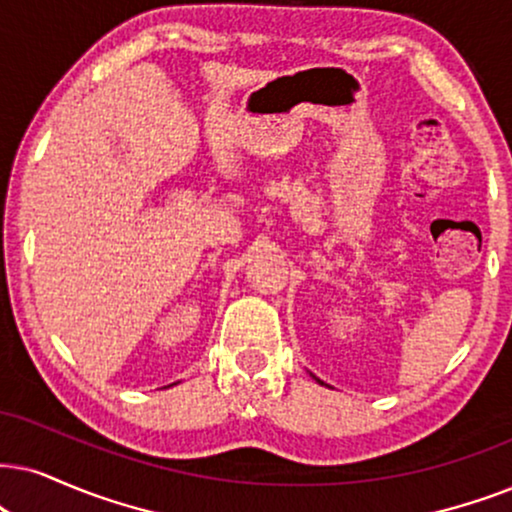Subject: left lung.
I'll return each mask as SVG.
<instances>
[{"label": "left lung", "instance_id": "left-lung-1", "mask_svg": "<svg viewBox=\"0 0 512 512\" xmlns=\"http://www.w3.org/2000/svg\"><path fill=\"white\" fill-rule=\"evenodd\" d=\"M312 378L316 380V383H319V385H326V383H323V380H319V378H316V375H312ZM328 387V385H326Z\"/></svg>", "mask_w": 512, "mask_h": 512}]
</instances>
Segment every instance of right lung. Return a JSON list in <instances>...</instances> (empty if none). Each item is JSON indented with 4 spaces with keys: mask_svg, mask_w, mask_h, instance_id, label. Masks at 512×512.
Listing matches in <instances>:
<instances>
[{
    "mask_svg": "<svg viewBox=\"0 0 512 512\" xmlns=\"http://www.w3.org/2000/svg\"><path fill=\"white\" fill-rule=\"evenodd\" d=\"M172 385H174V383H172ZM172 385H170V387H172Z\"/></svg>",
    "mask_w": 512,
    "mask_h": 512,
    "instance_id": "1",
    "label": "right lung"
}]
</instances>
